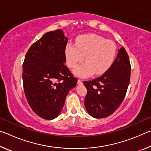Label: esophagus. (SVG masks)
Masks as SVG:
<instances>
[{
	"instance_id": "1",
	"label": "esophagus",
	"mask_w": 151,
	"mask_h": 151,
	"mask_svg": "<svg viewBox=\"0 0 151 151\" xmlns=\"http://www.w3.org/2000/svg\"><path fill=\"white\" fill-rule=\"evenodd\" d=\"M77 83H78V85H83V81H82L81 79H78L77 81Z\"/></svg>"
}]
</instances>
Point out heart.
Masks as SVG:
<instances>
[{"label": "heart", "instance_id": "b5f03b06", "mask_svg": "<svg viewBox=\"0 0 151 151\" xmlns=\"http://www.w3.org/2000/svg\"><path fill=\"white\" fill-rule=\"evenodd\" d=\"M65 52L66 64L71 68L85 59V63L74 70L76 76L84 78L94 73L96 75L105 73L114 60L116 47L111 40L101 36L88 34L78 37L75 44L68 42L65 46Z\"/></svg>", "mask_w": 151, "mask_h": 151}]
</instances>
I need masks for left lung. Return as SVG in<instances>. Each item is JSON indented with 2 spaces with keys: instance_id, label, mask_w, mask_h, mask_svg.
<instances>
[{
  "instance_id": "8db88e82",
  "label": "left lung",
  "mask_w": 151,
  "mask_h": 151,
  "mask_svg": "<svg viewBox=\"0 0 151 151\" xmlns=\"http://www.w3.org/2000/svg\"><path fill=\"white\" fill-rule=\"evenodd\" d=\"M131 70L129 56L122 47L106 72L93 80L84 81L87 89L85 106L91 116L105 118L119 108L127 93Z\"/></svg>"
}]
</instances>
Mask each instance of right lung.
I'll return each instance as SVG.
<instances>
[{"label": "right lung", "mask_w": 151, "mask_h": 151, "mask_svg": "<svg viewBox=\"0 0 151 151\" xmlns=\"http://www.w3.org/2000/svg\"><path fill=\"white\" fill-rule=\"evenodd\" d=\"M67 42L63 30L45 33L30 47L22 65L28 103L38 116L46 120L59 115L68 92L77 83L65 65Z\"/></svg>", "instance_id": "obj_1"}]
</instances>
